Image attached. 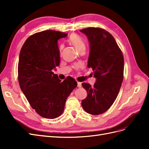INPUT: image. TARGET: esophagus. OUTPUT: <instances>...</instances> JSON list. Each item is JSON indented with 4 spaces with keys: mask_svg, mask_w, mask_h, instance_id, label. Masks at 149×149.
Segmentation results:
<instances>
[{
    "mask_svg": "<svg viewBox=\"0 0 149 149\" xmlns=\"http://www.w3.org/2000/svg\"><path fill=\"white\" fill-rule=\"evenodd\" d=\"M78 87H79V88H81V83L78 82Z\"/></svg>",
    "mask_w": 149,
    "mask_h": 149,
    "instance_id": "obj_1",
    "label": "esophagus"
}]
</instances>
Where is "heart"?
Masks as SVG:
<instances>
[{
  "instance_id": "b5f03b06",
  "label": "heart",
  "mask_w": 149,
  "mask_h": 149,
  "mask_svg": "<svg viewBox=\"0 0 149 149\" xmlns=\"http://www.w3.org/2000/svg\"><path fill=\"white\" fill-rule=\"evenodd\" d=\"M69 40L78 52H80L81 49L86 48L84 40L78 35H71L70 37Z\"/></svg>"
}]
</instances>
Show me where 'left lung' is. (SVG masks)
Instances as JSON below:
<instances>
[{
  "instance_id": "8db88e82",
  "label": "left lung",
  "mask_w": 149,
  "mask_h": 149,
  "mask_svg": "<svg viewBox=\"0 0 149 149\" xmlns=\"http://www.w3.org/2000/svg\"><path fill=\"white\" fill-rule=\"evenodd\" d=\"M80 31L87 36L88 67L92 68L96 79L93 86L82 83L88 96L81 105L88 113L99 115L109 109L118 95L123 80L124 57L114 38L105 30L89 27Z\"/></svg>"
}]
</instances>
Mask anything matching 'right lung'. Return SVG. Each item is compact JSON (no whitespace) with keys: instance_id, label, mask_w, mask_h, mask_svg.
I'll list each match as a JSON object with an SVG mask.
<instances>
[{"instance_id":"right-lung-1","label":"right lung","mask_w":149,"mask_h":149,"mask_svg":"<svg viewBox=\"0 0 149 149\" xmlns=\"http://www.w3.org/2000/svg\"><path fill=\"white\" fill-rule=\"evenodd\" d=\"M67 35L51 30L36 33L26 40L20 52V89L31 107L47 119L56 118L63 113L66 99L77 86L73 78L61 82L52 72L60 61L58 40Z\"/></svg>"}]
</instances>
